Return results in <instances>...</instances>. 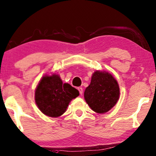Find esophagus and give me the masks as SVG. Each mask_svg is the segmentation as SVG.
<instances>
[{
  "instance_id": "1",
  "label": "esophagus",
  "mask_w": 156,
  "mask_h": 156,
  "mask_svg": "<svg viewBox=\"0 0 156 156\" xmlns=\"http://www.w3.org/2000/svg\"><path fill=\"white\" fill-rule=\"evenodd\" d=\"M78 89V90H79V92H80V94L81 95L83 94V88H81V87H79V88H77Z\"/></svg>"
}]
</instances>
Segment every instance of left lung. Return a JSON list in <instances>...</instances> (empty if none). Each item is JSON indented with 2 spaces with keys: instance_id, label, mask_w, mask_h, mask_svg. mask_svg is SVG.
Instances as JSON below:
<instances>
[{
  "instance_id": "obj_1",
  "label": "left lung",
  "mask_w": 156,
  "mask_h": 156,
  "mask_svg": "<svg viewBox=\"0 0 156 156\" xmlns=\"http://www.w3.org/2000/svg\"><path fill=\"white\" fill-rule=\"evenodd\" d=\"M120 88L118 82L110 73L97 70L92 74L90 84L84 92V99L92 110L104 114L118 101Z\"/></svg>"
}]
</instances>
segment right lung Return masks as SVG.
Returning <instances> with one entry per match:
<instances>
[{
  "label": "right lung",
  "mask_w": 156,
  "mask_h": 156,
  "mask_svg": "<svg viewBox=\"0 0 156 156\" xmlns=\"http://www.w3.org/2000/svg\"><path fill=\"white\" fill-rule=\"evenodd\" d=\"M80 95L77 90L67 83H63L56 74L45 75L35 91V101L45 115L56 118L64 114L69 103Z\"/></svg>",
  "instance_id": "1"
}]
</instances>
